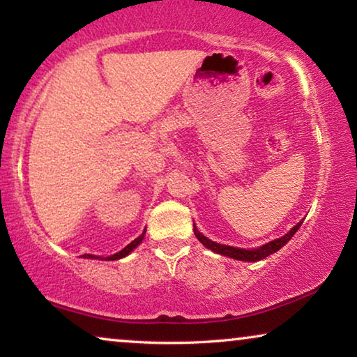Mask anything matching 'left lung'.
<instances>
[{
  "label": "left lung",
  "mask_w": 357,
  "mask_h": 357,
  "mask_svg": "<svg viewBox=\"0 0 357 357\" xmlns=\"http://www.w3.org/2000/svg\"><path fill=\"white\" fill-rule=\"evenodd\" d=\"M301 225H303V222L296 225V227L291 229L288 234H284L283 238L275 239V241H272V243L264 244L262 248L252 249V250H245V249H239V248H231V245H225V244L215 243V241H210V239L205 238L202 233H199V229L195 228V227H194V234H195V238H197L200 243L205 245V248H208L210 250H213V252L227 255V257L236 259V260H244V262H257V260H262L265 257H268L270 254L277 252V250H280L281 248H283V245L288 243V241L296 234V231L299 229Z\"/></svg>",
  "instance_id": "8db88e82"
}]
</instances>
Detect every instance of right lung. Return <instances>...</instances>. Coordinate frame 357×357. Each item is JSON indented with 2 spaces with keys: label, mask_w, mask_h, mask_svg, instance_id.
Segmentation results:
<instances>
[{
  "label": "right lung",
  "mask_w": 357,
  "mask_h": 357,
  "mask_svg": "<svg viewBox=\"0 0 357 357\" xmlns=\"http://www.w3.org/2000/svg\"><path fill=\"white\" fill-rule=\"evenodd\" d=\"M144 234H145V229H144V233L139 236V238H135V239L132 241V243H130V244H128V245H126V248H124V249L121 250V252L114 254V255H112V257H107V259H105V260H116V259L126 257V255H128V254L130 252V250H132V249H135V248H137V245H139L140 243H142V239H144ZM84 257H87V259H100V257H95V255H89V254H85V255H84Z\"/></svg>",
  "instance_id": "obj_1"
}]
</instances>
